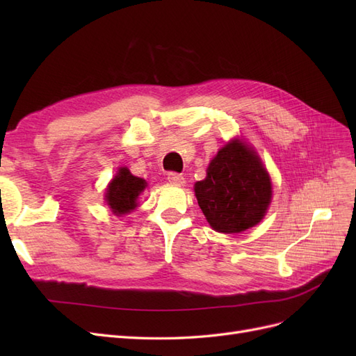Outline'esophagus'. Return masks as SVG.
I'll return each instance as SVG.
<instances>
[{"instance_id": "1", "label": "esophagus", "mask_w": 356, "mask_h": 356, "mask_svg": "<svg viewBox=\"0 0 356 356\" xmlns=\"http://www.w3.org/2000/svg\"><path fill=\"white\" fill-rule=\"evenodd\" d=\"M166 178H168V181L170 182V184H175V186H182V184H184V177H182L181 174H178V172H169Z\"/></svg>"}]
</instances>
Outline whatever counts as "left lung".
I'll list each match as a JSON object with an SVG mask.
<instances>
[{
	"instance_id": "obj_1",
	"label": "left lung",
	"mask_w": 356,
	"mask_h": 356,
	"mask_svg": "<svg viewBox=\"0 0 356 356\" xmlns=\"http://www.w3.org/2000/svg\"><path fill=\"white\" fill-rule=\"evenodd\" d=\"M195 191L203 215L220 233H241L258 224L272 199L261 160L239 139L220 149Z\"/></svg>"
}]
</instances>
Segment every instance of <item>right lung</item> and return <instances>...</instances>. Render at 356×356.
Here are the masks:
<instances>
[{
	"label": "right lung",
	"mask_w": 356,
	"mask_h": 356,
	"mask_svg": "<svg viewBox=\"0 0 356 356\" xmlns=\"http://www.w3.org/2000/svg\"><path fill=\"white\" fill-rule=\"evenodd\" d=\"M145 186V179L134 177L127 168H122L106 188V203L110 204L115 215L131 212L138 207L136 200Z\"/></svg>",
	"instance_id": "obj_1"
}]
</instances>
